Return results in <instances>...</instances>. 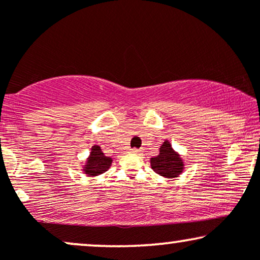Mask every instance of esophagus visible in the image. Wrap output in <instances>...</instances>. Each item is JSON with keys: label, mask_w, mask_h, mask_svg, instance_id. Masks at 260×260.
Segmentation results:
<instances>
[{"label": "esophagus", "mask_w": 260, "mask_h": 260, "mask_svg": "<svg viewBox=\"0 0 260 260\" xmlns=\"http://www.w3.org/2000/svg\"><path fill=\"white\" fill-rule=\"evenodd\" d=\"M131 153H133V154H139L140 150H139V149L133 148V149H131Z\"/></svg>", "instance_id": "esophagus-1"}]
</instances>
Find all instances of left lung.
<instances>
[{
  "label": "left lung",
  "instance_id": "obj_1",
  "mask_svg": "<svg viewBox=\"0 0 260 260\" xmlns=\"http://www.w3.org/2000/svg\"><path fill=\"white\" fill-rule=\"evenodd\" d=\"M151 169L157 175L166 178L178 177L184 170V162L181 155L172 148L169 140L161 144L159 149V155L150 159Z\"/></svg>",
  "mask_w": 260,
  "mask_h": 260
}]
</instances>
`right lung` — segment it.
Wrapping results in <instances>:
<instances>
[{
  "instance_id": "1",
  "label": "right lung",
  "mask_w": 260,
  "mask_h": 260,
  "mask_svg": "<svg viewBox=\"0 0 260 260\" xmlns=\"http://www.w3.org/2000/svg\"><path fill=\"white\" fill-rule=\"evenodd\" d=\"M111 164L112 159L103 153L99 145H92L90 154H89L88 159L83 166V172L89 177L99 176L106 172L111 166Z\"/></svg>"
}]
</instances>
